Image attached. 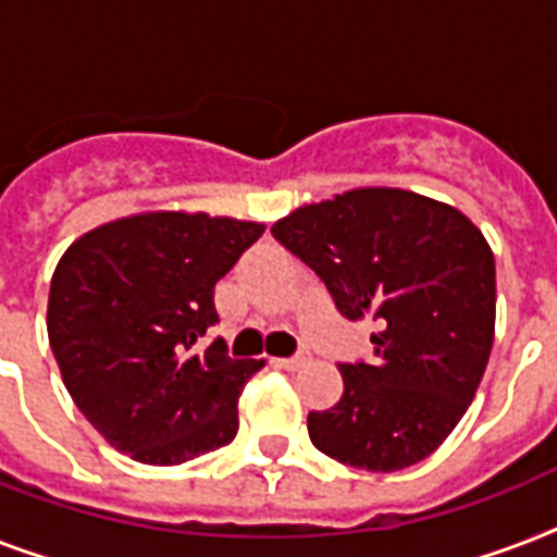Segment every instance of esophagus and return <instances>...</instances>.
I'll return each instance as SVG.
<instances>
[{"mask_svg": "<svg viewBox=\"0 0 557 557\" xmlns=\"http://www.w3.org/2000/svg\"><path fill=\"white\" fill-rule=\"evenodd\" d=\"M306 364H309V352H297V356H292V358H280V367L288 372L304 370Z\"/></svg>", "mask_w": 557, "mask_h": 557, "instance_id": "34e87169", "label": "esophagus"}]
</instances>
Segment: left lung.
Instances as JSON below:
<instances>
[{"label":"left lung","instance_id":"left-lung-1","mask_svg":"<svg viewBox=\"0 0 557 557\" xmlns=\"http://www.w3.org/2000/svg\"><path fill=\"white\" fill-rule=\"evenodd\" d=\"M349 321L370 318V361L341 364L344 396L309 413L326 457L401 471L431 457L471 405L494 344V253L457 208L396 187L306 205L271 227Z\"/></svg>","mask_w":557,"mask_h":557}]
</instances>
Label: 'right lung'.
Listing matches in <instances>:
<instances>
[{
	"instance_id": "obj_1",
	"label": "right lung",
	"mask_w": 557,
	"mask_h": 557,
	"mask_svg": "<svg viewBox=\"0 0 557 557\" xmlns=\"http://www.w3.org/2000/svg\"><path fill=\"white\" fill-rule=\"evenodd\" d=\"M257 222L138 213L83 234L57 262L48 341L95 431L147 466H178L239 431L236 401L260 370L208 344L213 288L262 236Z\"/></svg>"
}]
</instances>
